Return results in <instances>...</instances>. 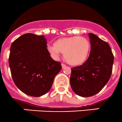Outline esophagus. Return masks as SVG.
Instances as JSON below:
<instances>
[{"label": "esophagus", "instance_id": "1", "mask_svg": "<svg viewBox=\"0 0 122 122\" xmlns=\"http://www.w3.org/2000/svg\"><path fill=\"white\" fill-rule=\"evenodd\" d=\"M61 67H62V69H64L65 67H66V65H65V64H63V63H61Z\"/></svg>", "mask_w": 122, "mask_h": 122}]
</instances>
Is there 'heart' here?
Wrapping results in <instances>:
<instances>
[{"instance_id":"b5f03b06","label":"heart","mask_w":122,"mask_h":122,"mask_svg":"<svg viewBox=\"0 0 122 122\" xmlns=\"http://www.w3.org/2000/svg\"><path fill=\"white\" fill-rule=\"evenodd\" d=\"M47 49L55 60H58L61 53H64V57L69 63L78 66L87 60L91 44L85 37L72 36L57 40L54 45L49 46Z\"/></svg>"}]
</instances>
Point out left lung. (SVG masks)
Wrapping results in <instances>:
<instances>
[{
  "mask_svg": "<svg viewBox=\"0 0 122 122\" xmlns=\"http://www.w3.org/2000/svg\"><path fill=\"white\" fill-rule=\"evenodd\" d=\"M88 36L89 57L83 65L72 68L70 78L72 90L83 97L94 96L103 88L110 78L114 61L109 44L94 34Z\"/></svg>",
  "mask_w": 122,
  "mask_h": 122,
  "instance_id": "left-lung-1",
  "label": "left lung"
}]
</instances>
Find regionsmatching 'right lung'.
Returning <instances> with one entry per match:
<instances>
[{
	"label": "right lung",
	"instance_id": "add662e5",
	"mask_svg": "<svg viewBox=\"0 0 122 122\" xmlns=\"http://www.w3.org/2000/svg\"><path fill=\"white\" fill-rule=\"evenodd\" d=\"M44 36L25 34L10 49L9 65L16 86L28 96L40 97L49 92L61 63L54 61L47 49Z\"/></svg>",
	"mask_w": 122,
	"mask_h": 122
}]
</instances>
